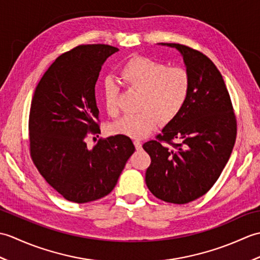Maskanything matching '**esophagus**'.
Here are the masks:
<instances>
[{"instance_id": "34e87169", "label": "esophagus", "mask_w": 260, "mask_h": 260, "mask_svg": "<svg viewBox=\"0 0 260 260\" xmlns=\"http://www.w3.org/2000/svg\"><path fill=\"white\" fill-rule=\"evenodd\" d=\"M134 144H135L137 150H140V148L142 147V142H141L140 139H135V140H134Z\"/></svg>"}]
</instances>
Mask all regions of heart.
Instances as JSON below:
<instances>
[{
	"label": "heart",
	"mask_w": 260,
	"mask_h": 260,
	"mask_svg": "<svg viewBox=\"0 0 260 260\" xmlns=\"http://www.w3.org/2000/svg\"><path fill=\"white\" fill-rule=\"evenodd\" d=\"M124 85L141 92V112L116 121L112 131L116 134L140 139L151 133L159 120L168 124L174 120L185 106L191 90V77L182 67H167L163 62L147 57L131 58L119 70ZM106 112L118 114V89L113 82L103 88Z\"/></svg>",
	"instance_id": "b5f03b06"
}]
</instances>
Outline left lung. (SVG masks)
<instances>
[{
    "mask_svg": "<svg viewBox=\"0 0 260 260\" xmlns=\"http://www.w3.org/2000/svg\"><path fill=\"white\" fill-rule=\"evenodd\" d=\"M165 46L183 56L191 90L178 117L156 140L143 145L152 159L145 182L159 200L185 204L206 194L219 179L235 146L237 119L224 80L211 60L184 45Z\"/></svg>",
    "mask_w": 260,
    "mask_h": 260,
    "instance_id": "8db88e82",
    "label": "left lung"
}]
</instances>
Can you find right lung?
Instances as JSON below:
<instances>
[{"mask_svg":"<svg viewBox=\"0 0 260 260\" xmlns=\"http://www.w3.org/2000/svg\"><path fill=\"white\" fill-rule=\"evenodd\" d=\"M118 49L81 45L59 56L36 88L29 115L30 155L39 173L66 200L86 203L113 191L135 152L125 135L101 134L95 85L106 59Z\"/></svg>","mask_w":260,"mask_h":260,"instance_id":"add662e5","label":"right lung"}]
</instances>
